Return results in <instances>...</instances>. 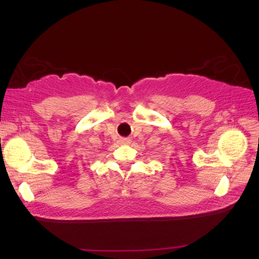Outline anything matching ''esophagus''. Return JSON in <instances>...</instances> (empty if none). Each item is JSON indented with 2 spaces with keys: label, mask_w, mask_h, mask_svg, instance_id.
<instances>
[{
  "label": "esophagus",
  "mask_w": 259,
  "mask_h": 259,
  "mask_svg": "<svg viewBox=\"0 0 259 259\" xmlns=\"http://www.w3.org/2000/svg\"><path fill=\"white\" fill-rule=\"evenodd\" d=\"M131 143H132V140L126 137H122L119 139V144H121V145H130Z\"/></svg>",
  "instance_id": "obj_1"
}]
</instances>
